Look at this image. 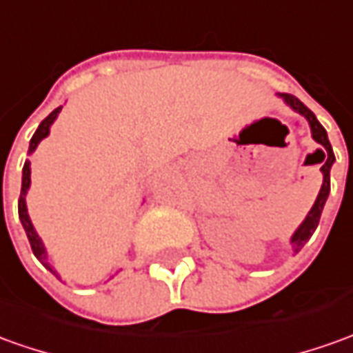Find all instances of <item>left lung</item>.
I'll use <instances>...</instances> for the list:
<instances>
[{
  "label": "left lung",
  "mask_w": 353,
  "mask_h": 353,
  "mask_svg": "<svg viewBox=\"0 0 353 353\" xmlns=\"http://www.w3.org/2000/svg\"><path fill=\"white\" fill-rule=\"evenodd\" d=\"M284 100H286L288 106H292L296 112H299L301 116L305 117L309 121V125H311V133H313V139L317 141L323 154H325V162H323V166H321V172H323V187H321V191H319V196L317 201H315V205L313 208L309 210L307 218L303 220V224L297 228L296 234L292 236V245H294V251H299L301 247L307 243V239L313 236V232L317 230L319 226V220H321V212H323V207H325V203H327V196H328V191H330V166H332V162H334V152H332V146L328 143V137H327V131H325V127L321 125L317 121V117L315 114L309 110L299 98L292 94H280Z\"/></svg>",
  "instance_id": "8db88e82"
}]
</instances>
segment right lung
<instances>
[{
  "label": "right lung",
  "instance_id": "obj_1",
  "mask_svg": "<svg viewBox=\"0 0 353 353\" xmlns=\"http://www.w3.org/2000/svg\"><path fill=\"white\" fill-rule=\"evenodd\" d=\"M59 110L61 108H56L50 116L46 117L44 121L38 125V129H36V133L32 135V139H30V146H28V152H32L36 146H38V143L44 139V137H48V133H50V125L54 123V119L57 117V114H59ZM28 185H30V162L26 160L25 162V168H23V187H21V196H19V218H21V222H23V228H25L26 232V237H28V241H30V247H32V253L36 255V259L42 263V265H46V268H50V265L46 263V249L44 245H42V241H40V237H38V234L34 232V228H32V222H30V218H28V212H26V203H25V195H26V189H28ZM52 270V268H50ZM54 272V270H52ZM56 274V272H54Z\"/></svg>",
  "mask_w": 353,
  "mask_h": 353
}]
</instances>
